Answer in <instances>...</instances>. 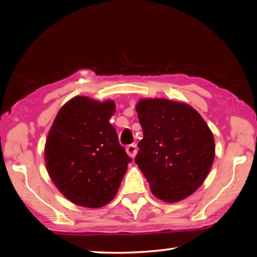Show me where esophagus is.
Segmentation results:
<instances>
[{"label":"esophagus","instance_id":"34e87169","mask_svg":"<svg viewBox=\"0 0 257 257\" xmlns=\"http://www.w3.org/2000/svg\"><path fill=\"white\" fill-rule=\"evenodd\" d=\"M125 151H127V154L130 156V158H135L137 154V145L136 144H130L127 147H125Z\"/></svg>","mask_w":257,"mask_h":257}]
</instances>
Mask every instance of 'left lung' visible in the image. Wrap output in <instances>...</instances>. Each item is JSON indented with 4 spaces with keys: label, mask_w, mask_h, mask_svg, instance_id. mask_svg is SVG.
I'll use <instances>...</instances> for the list:
<instances>
[{
    "label": "left lung",
    "mask_w": 257,
    "mask_h": 257,
    "mask_svg": "<svg viewBox=\"0 0 257 257\" xmlns=\"http://www.w3.org/2000/svg\"><path fill=\"white\" fill-rule=\"evenodd\" d=\"M138 120L144 137L135 162L151 190L164 202L188 197L205 180L214 161V138L193 107L164 98L142 99Z\"/></svg>",
    "instance_id": "obj_1"
}]
</instances>
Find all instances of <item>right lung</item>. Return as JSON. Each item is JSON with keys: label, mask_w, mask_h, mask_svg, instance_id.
<instances>
[{"label": "right lung", "mask_w": 257, "mask_h": 257, "mask_svg": "<svg viewBox=\"0 0 257 257\" xmlns=\"http://www.w3.org/2000/svg\"><path fill=\"white\" fill-rule=\"evenodd\" d=\"M112 101L77 96L61 107L45 144L47 172L77 205L96 208L116 195L132 158L108 122Z\"/></svg>", "instance_id": "1"}]
</instances>
